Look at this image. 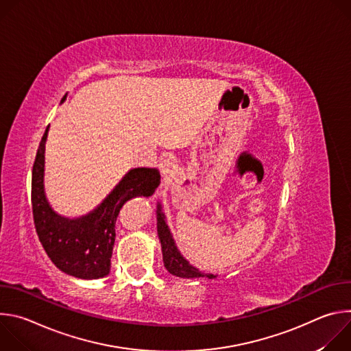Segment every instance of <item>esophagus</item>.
<instances>
[{
	"instance_id": "1",
	"label": "esophagus",
	"mask_w": 351,
	"mask_h": 351,
	"mask_svg": "<svg viewBox=\"0 0 351 351\" xmlns=\"http://www.w3.org/2000/svg\"><path fill=\"white\" fill-rule=\"evenodd\" d=\"M176 168H178V165H176V161L173 158H165L160 164V171L164 176H171L175 172Z\"/></svg>"
}]
</instances>
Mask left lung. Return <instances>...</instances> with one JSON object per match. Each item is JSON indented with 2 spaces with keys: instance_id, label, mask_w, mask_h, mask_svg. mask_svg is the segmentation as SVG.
<instances>
[{
  "instance_id": "obj_1",
  "label": "left lung",
  "mask_w": 351,
  "mask_h": 351,
  "mask_svg": "<svg viewBox=\"0 0 351 351\" xmlns=\"http://www.w3.org/2000/svg\"><path fill=\"white\" fill-rule=\"evenodd\" d=\"M157 232L158 237L161 241V248H162V260L167 271L175 276L179 278H208L214 279L217 275L213 274H204L191 265L179 252V248L173 240V236L171 233V229L165 221V214L162 213V207L158 203L157 204Z\"/></svg>"
}]
</instances>
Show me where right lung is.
<instances>
[{
    "mask_svg": "<svg viewBox=\"0 0 351 351\" xmlns=\"http://www.w3.org/2000/svg\"><path fill=\"white\" fill-rule=\"evenodd\" d=\"M48 128L40 141L32 172V208L37 236L49 260L62 272L80 279L104 278L111 271L115 223L121 208L134 197H152L161 182L160 171L133 168L88 214L77 218L60 215L49 206L44 190Z\"/></svg>",
    "mask_w": 351,
    "mask_h": 351,
    "instance_id": "1",
    "label": "right lung"
}]
</instances>
